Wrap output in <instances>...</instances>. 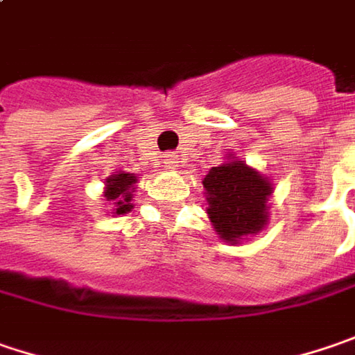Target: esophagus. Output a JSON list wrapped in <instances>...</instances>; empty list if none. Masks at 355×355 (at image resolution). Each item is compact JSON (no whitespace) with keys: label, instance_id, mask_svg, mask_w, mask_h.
<instances>
[{"label":"esophagus","instance_id":"1","mask_svg":"<svg viewBox=\"0 0 355 355\" xmlns=\"http://www.w3.org/2000/svg\"><path fill=\"white\" fill-rule=\"evenodd\" d=\"M164 164H166V168L168 169H178L180 168V157H178L175 153H168L166 159H164Z\"/></svg>","mask_w":355,"mask_h":355}]
</instances>
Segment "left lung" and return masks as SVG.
I'll return each instance as SVG.
<instances>
[{
    "label": "left lung",
    "mask_w": 355,
    "mask_h": 355,
    "mask_svg": "<svg viewBox=\"0 0 355 355\" xmlns=\"http://www.w3.org/2000/svg\"><path fill=\"white\" fill-rule=\"evenodd\" d=\"M207 218L225 243L238 245L270 222L274 182L245 162L225 153V162L204 178Z\"/></svg>",
    "instance_id": "left-lung-1"
}]
</instances>
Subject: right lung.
I'll return each instance as SVG.
<instances>
[{"instance_id": "right-lung-1", "label": "right lung", "mask_w": 355, "mask_h": 355, "mask_svg": "<svg viewBox=\"0 0 355 355\" xmlns=\"http://www.w3.org/2000/svg\"><path fill=\"white\" fill-rule=\"evenodd\" d=\"M137 184V175L128 173V171H116L110 178H105V187H103V198L112 204V214L114 216H123L132 211V198Z\"/></svg>"}]
</instances>
